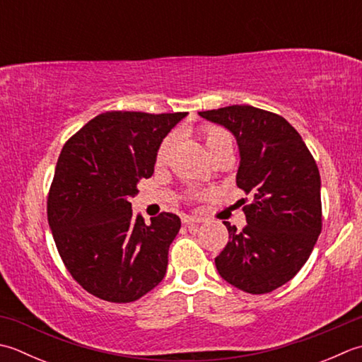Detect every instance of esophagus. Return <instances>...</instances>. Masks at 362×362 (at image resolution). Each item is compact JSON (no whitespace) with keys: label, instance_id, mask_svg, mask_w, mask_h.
<instances>
[{"label":"esophagus","instance_id":"34e87169","mask_svg":"<svg viewBox=\"0 0 362 362\" xmlns=\"http://www.w3.org/2000/svg\"><path fill=\"white\" fill-rule=\"evenodd\" d=\"M182 223L185 224V226H194V224H197V223H201V219L193 218V216H183V218H182Z\"/></svg>","mask_w":362,"mask_h":362}]
</instances>
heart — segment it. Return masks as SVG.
I'll return each mask as SVG.
<instances>
[{
  "mask_svg": "<svg viewBox=\"0 0 362 362\" xmlns=\"http://www.w3.org/2000/svg\"><path fill=\"white\" fill-rule=\"evenodd\" d=\"M201 136L204 139V144H205V148H207L209 155H211L226 146H232L230 134L226 130L219 129L216 125H204L201 129ZM174 143H175V138L173 134H169V136H166L161 141V144L157 148V153H155V163H157V165H165L169 153L173 151Z\"/></svg>",
  "mask_w": 362,
  "mask_h": 362,
  "instance_id": "obj_1",
  "label": "heart"
}]
</instances>
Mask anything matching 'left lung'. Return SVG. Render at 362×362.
<instances>
[{
  "label": "left lung",
  "mask_w": 362,
  "mask_h": 362,
  "mask_svg": "<svg viewBox=\"0 0 362 362\" xmlns=\"http://www.w3.org/2000/svg\"><path fill=\"white\" fill-rule=\"evenodd\" d=\"M226 127L240 148L237 187L246 226L224 221L229 242L215 259L224 281L262 295L284 286L306 264L322 232L320 173L300 133L274 112L250 105L201 111Z\"/></svg>",
  "instance_id": "8db88e82"
}]
</instances>
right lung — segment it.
<instances>
[{"label": "right lung", "mask_w": 362, "mask_h": 362, "mask_svg": "<svg viewBox=\"0 0 362 362\" xmlns=\"http://www.w3.org/2000/svg\"><path fill=\"white\" fill-rule=\"evenodd\" d=\"M187 112L106 111L78 130L56 163L48 224L67 272L86 292L130 303L157 287L180 218L146 224L132 211L138 182L153 174L163 138Z\"/></svg>", "instance_id": "right-lung-1"}]
</instances>
